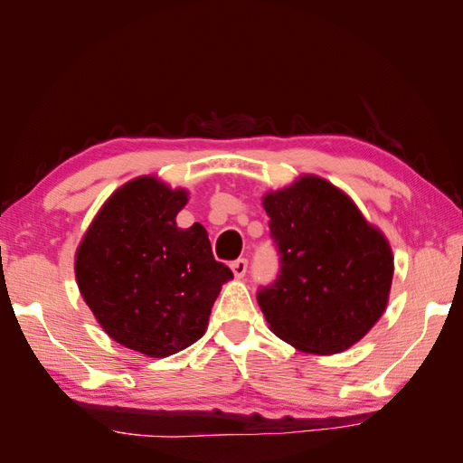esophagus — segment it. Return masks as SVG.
<instances>
[{
	"label": "esophagus",
	"mask_w": 463,
	"mask_h": 463,
	"mask_svg": "<svg viewBox=\"0 0 463 463\" xmlns=\"http://www.w3.org/2000/svg\"><path fill=\"white\" fill-rule=\"evenodd\" d=\"M232 272L237 279H241L247 272V259H237L235 262H232Z\"/></svg>",
	"instance_id": "obj_1"
}]
</instances>
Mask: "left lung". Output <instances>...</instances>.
<instances>
[{
    "label": "left lung",
    "instance_id": "8db88e82",
    "mask_svg": "<svg viewBox=\"0 0 463 463\" xmlns=\"http://www.w3.org/2000/svg\"><path fill=\"white\" fill-rule=\"evenodd\" d=\"M262 206L282 262L257 296L269 328L303 354L345 352L388 307L394 255L386 235L347 193L313 174L266 191Z\"/></svg>",
    "mask_w": 463,
    "mask_h": 463
}]
</instances>
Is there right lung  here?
Returning <instances> with one entry per match:
<instances>
[{"label": "right lung", "instance_id": "1", "mask_svg": "<svg viewBox=\"0 0 463 463\" xmlns=\"http://www.w3.org/2000/svg\"><path fill=\"white\" fill-rule=\"evenodd\" d=\"M189 191L141 175L109 194L75 253L82 299L111 340L167 357L203 338L222 286L233 278L214 260L201 226L175 216Z\"/></svg>", "mask_w": 463, "mask_h": 463}]
</instances>
